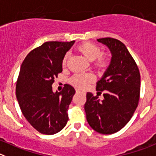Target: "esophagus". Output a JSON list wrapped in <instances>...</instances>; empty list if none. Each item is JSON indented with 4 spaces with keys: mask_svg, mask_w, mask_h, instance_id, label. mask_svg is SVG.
<instances>
[{
    "mask_svg": "<svg viewBox=\"0 0 156 156\" xmlns=\"http://www.w3.org/2000/svg\"><path fill=\"white\" fill-rule=\"evenodd\" d=\"M76 92L77 93H81V92L84 93V91H82L81 90H80V89H76Z\"/></svg>",
    "mask_w": 156,
    "mask_h": 156,
    "instance_id": "1",
    "label": "esophagus"
}]
</instances>
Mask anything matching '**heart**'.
Returning a JSON list of instances; mask_svg holds the SVG:
<instances>
[{"label":"heart","mask_w":156,"mask_h":156,"mask_svg":"<svg viewBox=\"0 0 156 156\" xmlns=\"http://www.w3.org/2000/svg\"><path fill=\"white\" fill-rule=\"evenodd\" d=\"M76 49L88 61H94V66L98 69L106 68L110 62V55L108 53H101L99 46L92 42H84L78 45ZM68 58L69 53H66L62 60V65H66ZM94 78L93 75L90 73L77 74L71 78V81L76 86L84 88L88 83L92 81Z\"/></svg>","instance_id":"obj_1"}]
</instances>
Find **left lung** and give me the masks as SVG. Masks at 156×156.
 I'll return each mask as SVG.
<instances>
[{"instance_id": "obj_1", "label": "left lung", "mask_w": 156, "mask_h": 156, "mask_svg": "<svg viewBox=\"0 0 156 156\" xmlns=\"http://www.w3.org/2000/svg\"><path fill=\"white\" fill-rule=\"evenodd\" d=\"M97 41L108 48L112 59L97 82V95L87 93L85 110L89 126L98 133L109 135L121 130L133 115L140 95V73L122 41L112 37ZM101 91L104 98L100 101L98 94Z\"/></svg>"}]
</instances>
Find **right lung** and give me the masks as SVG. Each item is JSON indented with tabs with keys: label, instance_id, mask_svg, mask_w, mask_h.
I'll return each instance as SVG.
<instances>
[{
	"label": "right lung",
	"instance_id": "add662e5",
	"mask_svg": "<svg viewBox=\"0 0 156 156\" xmlns=\"http://www.w3.org/2000/svg\"><path fill=\"white\" fill-rule=\"evenodd\" d=\"M74 43L45 42L32 50L21 66L16 97L25 119L41 134L58 133L68 121L75 88L66 84L62 91L55 93L52 84L62 71L64 56Z\"/></svg>",
	"mask_w": 156,
	"mask_h": 156
}]
</instances>
